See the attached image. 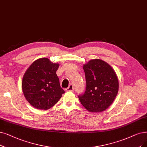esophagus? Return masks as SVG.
<instances>
[{"label":"esophagus","instance_id":"1","mask_svg":"<svg viewBox=\"0 0 147 147\" xmlns=\"http://www.w3.org/2000/svg\"><path fill=\"white\" fill-rule=\"evenodd\" d=\"M74 88L73 85L72 84H70L69 86V87L66 89V92H72V91L74 90Z\"/></svg>","mask_w":147,"mask_h":147}]
</instances>
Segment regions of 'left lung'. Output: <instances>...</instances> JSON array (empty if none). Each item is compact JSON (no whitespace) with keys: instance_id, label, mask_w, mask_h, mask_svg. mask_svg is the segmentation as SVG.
Segmentation results:
<instances>
[{"instance_id":"1","label":"left lung","mask_w":147,"mask_h":147,"mask_svg":"<svg viewBox=\"0 0 147 147\" xmlns=\"http://www.w3.org/2000/svg\"><path fill=\"white\" fill-rule=\"evenodd\" d=\"M86 87L78 96L84 107L90 112H101L113 103L118 94L119 81L115 70L101 60L93 59L83 65Z\"/></svg>"}]
</instances>
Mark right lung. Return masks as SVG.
<instances>
[{
	"label": "right lung",
	"mask_w": 147,
	"mask_h": 147,
	"mask_svg": "<svg viewBox=\"0 0 147 147\" xmlns=\"http://www.w3.org/2000/svg\"><path fill=\"white\" fill-rule=\"evenodd\" d=\"M58 67V63L42 58L34 61L26 70L22 79V90L26 100L34 108L49 109L64 93L56 74Z\"/></svg>",
	"instance_id": "right-lung-1"
}]
</instances>
